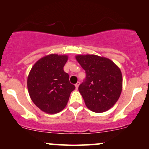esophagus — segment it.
Returning <instances> with one entry per match:
<instances>
[{"mask_svg": "<svg viewBox=\"0 0 149 149\" xmlns=\"http://www.w3.org/2000/svg\"><path fill=\"white\" fill-rule=\"evenodd\" d=\"M80 82H78L76 83V84H75V86H76V88L78 89V86H79V85H80Z\"/></svg>", "mask_w": 149, "mask_h": 149, "instance_id": "1", "label": "esophagus"}]
</instances>
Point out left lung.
I'll use <instances>...</instances> for the list:
<instances>
[{
	"mask_svg": "<svg viewBox=\"0 0 149 149\" xmlns=\"http://www.w3.org/2000/svg\"><path fill=\"white\" fill-rule=\"evenodd\" d=\"M76 58L86 72V78L78 90L86 107L98 113L108 110L122 91L120 69L110 59L97 55H78Z\"/></svg>",
	"mask_w": 149,
	"mask_h": 149,
	"instance_id": "obj_1",
	"label": "left lung"
}]
</instances>
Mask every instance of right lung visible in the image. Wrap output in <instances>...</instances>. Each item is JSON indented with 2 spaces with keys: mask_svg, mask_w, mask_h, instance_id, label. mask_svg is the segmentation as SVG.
Instances as JSON below:
<instances>
[{
  "mask_svg": "<svg viewBox=\"0 0 149 149\" xmlns=\"http://www.w3.org/2000/svg\"><path fill=\"white\" fill-rule=\"evenodd\" d=\"M68 56L49 54L32 67L27 80L30 97L43 112L56 114L65 108L71 93L76 88L63 70Z\"/></svg>",
  "mask_w": 149,
  "mask_h": 149,
  "instance_id": "add662e5",
  "label": "right lung"
}]
</instances>
